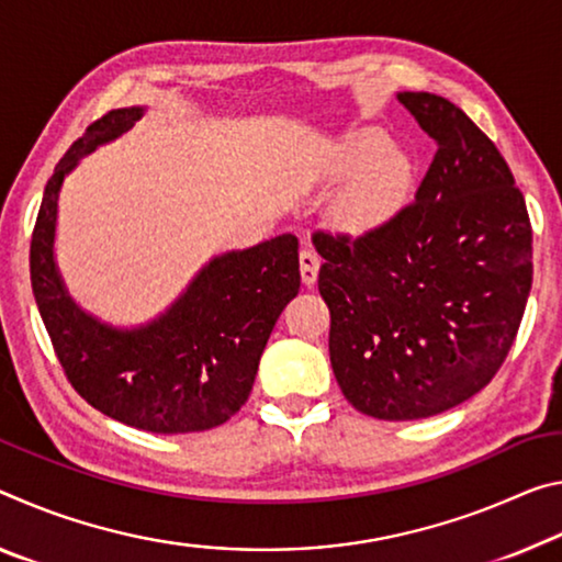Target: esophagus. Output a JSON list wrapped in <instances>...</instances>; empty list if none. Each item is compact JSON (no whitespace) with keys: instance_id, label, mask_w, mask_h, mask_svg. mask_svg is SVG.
<instances>
[{"instance_id":"obj_1","label":"esophagus","mask_w":562,"mask_h":562,"mask_svg":"<svg viewBox=\"0 0 562 562\" xmlns=\"http://www.w3.org/2000/svg\"><path fill=\"white\" fill-rule=\"evenodd\" d=\"M317 272H319V255L315 252V249L305 247L300 252V274H302V282L307 284H315L317 282Z\"/></svg>"}]
</instances>
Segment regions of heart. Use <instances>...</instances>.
Here are the masks:
<instances>
[{"instance_id":"1","label":"heart","mask_w":562,"mask_h":562,"mask_svg":"<svg viewBox=\"0 0 562 562\" xmlns=\"http://www.w3.org/2000/svg\"><path fill=\"white\" fill-rule=\"evenodd\" d=\"M387 132L362 127L342 142L335 172L358 177L340 194L335 217L347 229H372L395 215L413 184V162L397 153Z\"/></svg>"}]
</instances>
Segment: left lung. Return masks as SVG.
<instances>
[{"label":"left lung","mask_w":562,"mask_h":562,"mask_svg":"<svg viewBox=\"0 0 562 562\" xmlns=\"http://www.w3.org/2000/svg\"><path fill=\"white\" fill-rule=\"evenodd\" d=\"M397 100L438 142L415 200L358 237L315 233L342 395L378 420L465 403L501 370L532 284V229L497 147L430 92Z\"/></svg>","instance_id":"1"}]
</instances>
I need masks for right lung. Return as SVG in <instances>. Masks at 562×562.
Here are the masks:
<instances>
[{"label": "right lung", "mask_w": 562, "mask_h": 562, "mask_svg": "<svg viewBox=\"0 0 562 562\" xmlns=\"http://www.w3.org/2000/svg\"><path fill=\"white\" fill-rule=\"evenodd\" d=\"M142 114V106L106 112L59 159L32 233V292L67 380L89 405L137 430L200 432L247 403L272 327L300 290L297 237L212 257L167 313L142 327L104 325L77 307L55 262L61 182Z\"/></svg>", "instance_id": "right-lung-1"}]
</instances>
